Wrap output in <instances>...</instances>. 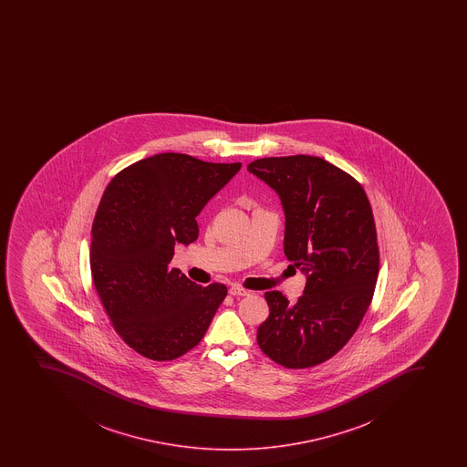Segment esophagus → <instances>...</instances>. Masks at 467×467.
<instances>
[{"instance_id":"1","label":"esophagus","mask_w":467,"mask_h":467,"mask_svg":"<svg viewBox=\"0 0 467 467\" xmlns=\"http://www.w3.org/2000/svg\"><path fill=\"white\" fill-rule=\"evenodd\" d=\"M229 295L232 296H249V291L244 290L242 286H238V285H234L229 288Z\"/></svg>"}]
</instances>
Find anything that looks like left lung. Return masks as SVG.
Wrapping results in <instances>:
<instances>
[{"label":"left lung","instance_id":"left-lung-1","mask_svg":"<svg viewBox=\"0 0 467 467\" xmlns=\"http://www.w3.org/2000/svg\"><path fill=\"white\" fill-rule=\"evenodd\" d=\"M247 171L279 194L285 255L306 275L296 304L266 291L269 317L258 327V346L288 369L321 365L352 338L376 290L380 254L369 199L321 157H266Z\"/></svg>","mask_w":467,"mask_h":467}]
</instances>
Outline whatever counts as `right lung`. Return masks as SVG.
<instances>
[{"label":"right lung","instance_id":"add662e5","mask_svg":"<svg viewBox=\"0 0 467 467\" xmlns=\"http://www.w3.org/2000/svg\"><path fill=\"white\" fill-rule=\"evenodd\" d=\"M177 152L135 161L109 183L91 227L93 284L129 348L156 361L179 358L204 338L227 296L170 268L176 243L196 242V216L240 171Z\"/></svg>","mask_w":467,"mask_h":467}]
</instances>
